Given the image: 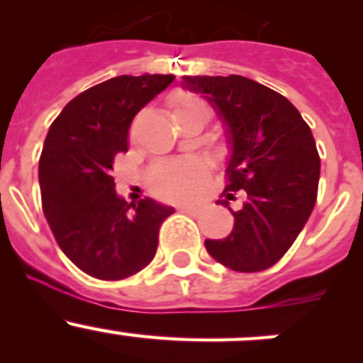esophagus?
Wrapping results in <instances>:
<instances>
[{
	"instance_id": "1",
	"label": "esophagus",
	"mask_w": 363,
	"mask_h": 363,
	"mask_svg": "<svg viewBox=\"0 0 363 363\" xmlns=\"http://www.w3.org/2000/svg\"><path fill=\"white\" fill-rule=\"evenodd\" d=\"M179 211L188 212V214H195V212L199 211V205H195V203H182V205H179Z\"/></svg>"
}]
</instances>
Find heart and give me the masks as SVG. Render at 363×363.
<instances>
[{"instance_id": "obj_1", "label": "heart", "mask_w": 363, "mask_h": 363, "mask_svg": "<svg viewBox=\"0 0 363 363\" xmlns=\"http://www.w3.org/2000/svg\"><path fill=\"white\" fill-rule=\"evenodd\" d=\"M174 117L189 112H205L208 116L207 105L193 94H177L172 100ZM207 177L205 164L199 160H182L174 163L161 164L155 170L151 186L155 193L168 200H184L199 189Z\"/></svg>"}]
</instances>
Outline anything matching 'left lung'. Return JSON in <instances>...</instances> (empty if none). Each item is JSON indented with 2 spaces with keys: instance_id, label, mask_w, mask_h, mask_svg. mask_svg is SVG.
I'll list each match as a JSON object with an SVG mask.
<instances>
[{
  "instance_id": "obj_1",
  "label": "left lung",
  "mask_w": 363,
  "mask_h": 363,
  "mask_svg": "<svg viewBox=\"0 0 363 363\" xmlns=\"http://www.w3.org/2000/svg\"><path fill=\"white\" fill-rule=\"evenodd\" d=\"M184 89L203 94L225 126L230 145L226 191L248 199L233 230L207 239L208 255L237 272H259L279 262L316 203L320 156L311 128L290 100L240 75H184ZM231 194L218 203L228 207Z\"/></svg>"
}]
</instances>
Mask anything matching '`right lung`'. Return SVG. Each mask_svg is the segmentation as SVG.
I'll use <instances>...</instances> for the list:
<instances>
[{"instance_id": "1", "label": "right lung", "mask_w": 363, "mask_h": 363, "mask_svg": "<svg viewBox=\"0 0 363 363\" xmlns=\"http://www.w3.org/2000/svg\"><path fill=\"white\" fill-rule=\"evenodd\" d=\"M174 79L144 73L96 84L69 101L43 142V214L61 251L96 279H124L147 267L161 223L174 214L152 199L128 203L111 175L113 158L128 151L131 121Z\"/></svg>"}]
</instances>
